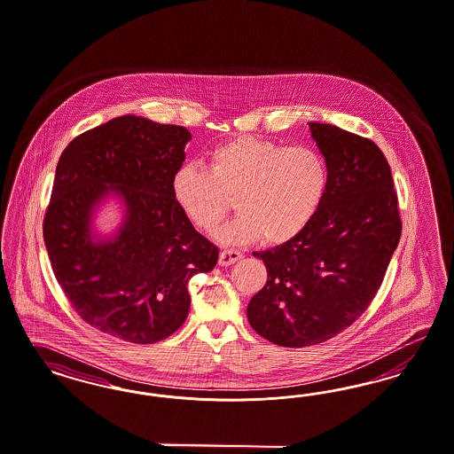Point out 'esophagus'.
<instances>
[{
  "instance_id": "obj_1",
  "label": "esophagus",
  "mask_w": 454,
  "mask_h": 454,
  "mask_svg": "<svg viewBox=\"0 0 454 454\" xmlns=\"http://www.w3.org/2000/svg\"><path fill=\"white\" fill-rule=\"evenodd\" d=\"M240 257H242L240 252L234 251V249H225V251L220 252L219 264L220 266H231V264L237 262Z\"/></svg>"
}]
</instances>
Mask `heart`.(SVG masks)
Segmentation results:
<instances>
[{
    "label": "heart",
    "mask_w": 454,
    "mask_h": 454,
    "mask_svg": "<svg viewBox=\"0 0 454 454\" xmlns=\"http://www.w3.org/2000/svg\"><path fill=\"white\" fill-rule=\"evenodd\" d=\"M328 182L326 161L317 150L239 136L208 153L205 169H176L171 192L182 212L205 232L225 219L234 197L239 214L220 231L222 242L262 237L266 244L281 246L317 217Z\"/></svg>",
    "instance_id": "b5f03b06"
}]
</instances>
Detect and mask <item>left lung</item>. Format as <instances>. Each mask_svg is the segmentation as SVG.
<instances>
[{
  "instance_id": "1",
  "label": "left lung",
  "mask_w": 454,
  "mask_h": 454,
  "mask_svg": "<svg viewBox=\"0 0 454 454\" xmlns=\"http://www.w3.org/2000/svg\"><path fill=\"white\" fill-rule=\"evenodd\" d=\"M330 182L313 222L293 240L252 252L268 269L247 304L252 328L281 347L341 333L377 294L403 223L384 153L367 137L309 122Z\"/></svg>"
}]
</instances>
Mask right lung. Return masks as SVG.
<instances>
[{
  "instance_id": "1",
  "label": "right lung",
  "mask_w": 454,
  "mask_h": 454,
  "mask_svg": "<svg viewBox=\"0 0 454 454\" xmlns=\"http://www.w3.org/2000/svg\"><path fill=\"white\" fill-rule=\"evenodd\" d=\"M190 139L184 126L128 114L77 136L59 160L45 247L72 308L106 335L165 340L188 315V281L217 264L219 249L171 192ZM107 198L125 210L117 232L101 236L93 215Z\"/></svg>"
}]
</instances>
